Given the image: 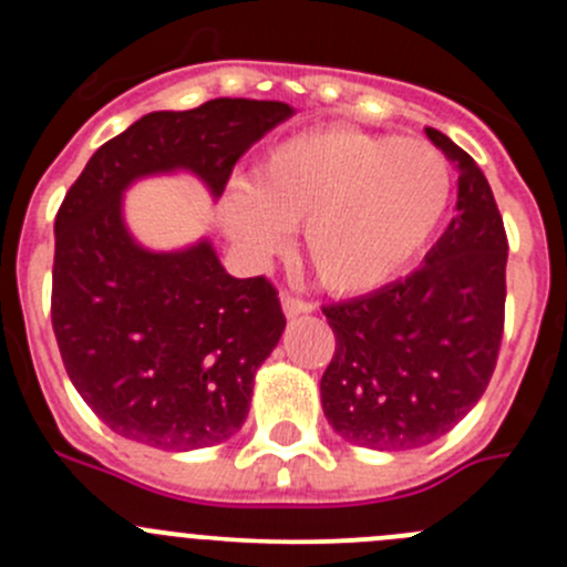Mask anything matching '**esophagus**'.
<instances>
[{
	"label": "esophagus",
	"mask_w": 567,
	"mask_h": 567,
	"mask_svg": "<svg viewBox=\"0 0 567 567\" xmlns=\"http://www.w3.org/2000/svg\"><path fill=\"white\" fill-rule=\"evenodd\" d=\"M282 310L288 318H296V316H307V312L316 310V305L307 299H299V296L293 293H282Z\"/></svg>",
	"instance_id": "esophagus-1"
}]
</instances>
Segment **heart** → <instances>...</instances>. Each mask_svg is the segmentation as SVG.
Returning <instances> with one entry per match:
<instances>
[{
  "label": "heart",
  "mask_w": 567,
  "mask_h": 567,
  "mask_svg": "<svg viewBox=\"0 0 567 567\" xmlns=\"http://www.w3.org/2000/svg\"><path fill=\"white\" fill-rule=\"evenodd\" d=\"M453 197L436 145L329 125L268 147L221 221L251 257L285 247L305 227V251L331 293H368L405 271L433 238Z\"/></svg>",
  "instance_id": "heart-1"
}]
</instances>
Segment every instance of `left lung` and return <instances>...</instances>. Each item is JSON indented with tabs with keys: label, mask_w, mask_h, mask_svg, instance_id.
I'll list each match as a JSON object with an SVG mask.
<instances>
[{
	"label": "left lung",
	"mask_w": 567,
	"mask_h": 567,
	"mask_svg": "<svg viewBox=\"0 0 567 567\" xmlns=\"http://www.w3.org/2000/svg\"><path fill=\"white\" fill-rule=\"evenodd\" d=\"M458 164V203L422 268L375 293L323 307L337 337L320 379L329 425L370 450L436 442L474 409L505 331L507 236L483 169L442 131Z\"/></svg>",
	"instance_id": "8db88e82"
}]
</instances>
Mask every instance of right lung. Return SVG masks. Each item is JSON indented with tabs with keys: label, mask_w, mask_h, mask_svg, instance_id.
I'll use <instances>...</instances> for the list:
<instances>
[{
	"label": "right lung",
	"mask_w": 567,
	"mask_h": 567,
	"mask_svg": "<svg viewBox=\"0 0 567 567\" xmlns=\"http://www.w3.org/2000/svg\"><path fill=\"white\" fill-rule=\"evenodd\" d=\"M282 101L214 99L151 112L93 153L54 219L51 326L68 379L104 425L158 450L227 442L285 316L266 277L236 279L208 241L151 251L123 192L186 169L221 197L238 158L288 120Z\"/></svg>",
	"instance_id": "add662e5"
}]
</instances>
